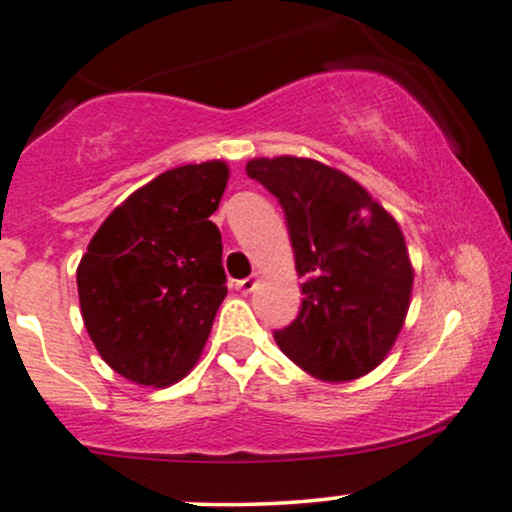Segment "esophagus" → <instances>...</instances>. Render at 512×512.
<instances>
[{
    "label": "esophagus",
    "mask_w": 512,
    "mask_h": 512,
    "mask_svg": "<svg viewBox=\"0 0 512 512\" xmlns=\"http://www.w3.org/2000/svg\"><path fill=\"white\" fill-rule=\"evenodd\" d=\"M257 274H252V276H248V279H240L238 281V291H243V293H250V291H255V286H257Z\"/></svg>",
    "instance_id": "1"
}]
</instances>
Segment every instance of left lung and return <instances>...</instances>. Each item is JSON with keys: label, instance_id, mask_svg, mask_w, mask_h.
Masks as SVG:
<instances>
[{"label": "left lung", "instance_id": "8db88e82", "mask_svg": "<svg viewBox=\"0 0 512 512\" xmlns=\"http://www.w3.org/2000/svg\"><path fill=\"white\" fill-rule=\"evenodd\" d=\"M279 199L305 276L301 313L276 344L325 383H346L385 361L411 303L414 267L395 216L342 170L313 158L248 161Z\"/></svg>", "mask_w": 512, "mask_h": 512}]
</instances>
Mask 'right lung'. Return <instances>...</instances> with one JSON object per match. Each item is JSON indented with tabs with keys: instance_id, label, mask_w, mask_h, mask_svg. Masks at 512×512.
I'll return each instance as SVG.
<instances>
[{
	"instance_id": "right-lung-1",
	"label": "right lung",
	"mask_w": 512,
	"mask_h": 512,
	"mask_svg": "<svg viewBox=\"0 0 512 512\" xmlns=\"http://www.w3.org/2000/svg\"><path fill=\"white\" fill-rule=\"evenodd\" d=\"M228 163L166 170L101 223L76 269L81 317L115 373L166 387L190 373L226 298L219 209Z\"/></svg>"
}]
</instances>
